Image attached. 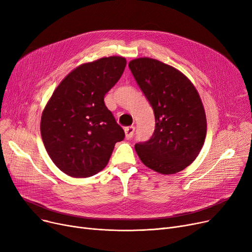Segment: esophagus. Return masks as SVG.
<instances>
[{
  "instance_id": "1",
  "label": "esophagus",
  "mask_w": 252,
  "mask_h": 252,
  "mask_svg": "<svg viewBox=\"0 0 252 252\" xmlns=\"http://www.w3.org/2000/svg\"><path fill=\"white\" fill-rule=\"evenodd\" d=\"M125 133H126V139H130L131 137H133V135L135 133V126H130L126 127L125 128Z\"/></svg>"
}]
</instances>
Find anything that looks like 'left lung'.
<instances>
[{
    "mask_svg": "<svg viewBox=\"0 0 252 252\" xmlns=\"http://www.w3.org/2000/svg\"><path fill=\"white\" fill-rule=\"evenodd\" d=\"M128 67L155 116L153 136L136 144V152L156 173L177 174L196 159L205 141L207 124L200 96L186 75L159 60L137 58Z\"/></svg>",
    "mask_w": 252,
    "mask_h": 252,
    "instance_id": "left-lung-1",
    "label": "left lung"
}]
</instances>
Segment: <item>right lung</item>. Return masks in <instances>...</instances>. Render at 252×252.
<instances>
[{
    "label": "right lung",
    "instance_id": "add662e5",
    "mask_svg": "<svg viewBox=\"0 0 252 252\" xmlns=\"http://www.w3.org/2000/svg\"><path fill=\"white\" fill-rule=\"evenodd\" d=\"M126 58L110 56L77 66L55 89L42 113L41 135L55 165L72 178H89L107 165L125 138L104 103L121 78Z\"/></svg>",
    "mask_w": 252,
    "mask_h": 252
}]
</instances>
